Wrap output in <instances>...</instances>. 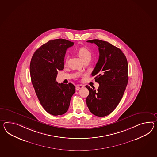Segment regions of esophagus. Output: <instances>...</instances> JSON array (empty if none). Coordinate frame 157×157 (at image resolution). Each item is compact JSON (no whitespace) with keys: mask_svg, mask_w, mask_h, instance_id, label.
I'll use <instances>...</instances> for the list:
<instances>
[{"mask_svg":"<svg viewBox=\"0 0 157 157\" xmlns=\"http://www.w3.org/2000/svg\"><path fill=\"white\" fill-rule=\"evenodd\" d=\"M83 86H82V85H77V86H76V90L77 91H78L79 90H80L81 88H83Z\"/></svg>","mask_w":157,"mask_h":157,"instance_id":"esophagus-1","label":"esophagus"}]
</instances>
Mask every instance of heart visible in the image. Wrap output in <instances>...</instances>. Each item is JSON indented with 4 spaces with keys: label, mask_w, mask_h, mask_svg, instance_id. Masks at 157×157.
I'll return each mask as SVG.
<instances>
[{
    "label": "heart",
    "mask_w": 157,
    "mask_h": 157,
    "mask_svg": "<svg viewBox=\"0 0 157 157\" xmlns=\"http://www.w3.org/2000/svg\"><path fill=\"white\" fill-rule=\"evenodd\" d=\"M78 54L81 58V59L84 62L87 59H91L92 54L91 51L88 49L86 47H82L78 50ZM68 59V56L66 57V61Z\"/></svg>",
    "instance_id": "b5f03b06"
}]
</instances>
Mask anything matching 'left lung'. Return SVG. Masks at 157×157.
<instances>
[{"mask_svg":"<svg viewBox=\"0 0 157 157\" xmlns=\"http://www.w3.org/2000/svg\"><path fill=\"white\" fill-rule=\"evenodd\" d=\"M87 42L99 49V60L91 75L99 87L95 90L86 86L89 91L86 103L92 114L104 117L114 111L122 99L128 82V62L122 51L109 42L98 39Z\"/></svg>","mask_w":157,"mask_h":157,"instance_id":"1","label":"left lung"}]
</instances>
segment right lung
<instances>
[{
    "label": "right lung",
    "mask_w": 157,
    "mask_h": 157,
    "mask_svg": "<svg viewBox=\"0 0 157 157\" xmlns=\"http://www.w3.org/2000/svg\"><path fill=\"white\" fill-rule=\"evenodd\" d=\"M74 44L61 38L50 40L36 50L31 59L32 83L41 105L50 115L65 113L75 91L72 83H58L56 80L58 71L64 68L66 50Z\"/></svg>",
    "instance_id": "obj_1"
}]
</instances>
